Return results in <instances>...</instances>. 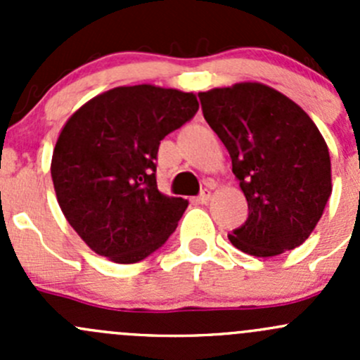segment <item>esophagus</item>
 Returning <instances> with one entry per match:
<instances>
[{
  "label": "esophagus",
  "mask_w": 360,
  "mask_h": 360,
  "mask_svg": "<svg viewBox=\"0 0 360 360\" xmlns=\"http://www.w3.org/2000/svg\"><path fill=\"white\" fill-rule=\"evenodd\" d=\"M209 198H210V191L205 188V190H202V193L198 195L197 198H195V202H198V203H207V202H209Z\"/></svg>",
  "instance_id": "esophagus-1"
}]
</instances>
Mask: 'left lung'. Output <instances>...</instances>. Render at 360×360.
<instances>
[{"mask_svg":"<svg viewBox=\"0 0 360 360\" xmlns=\"http://www.w3.org/2000/svg\"><path fill=\"white\" fill-rule=\"evenodd\" d=\"M198 97L248 198L249 217L228 235L231 244L257 257L303 244L333 191L331 158L317 125L263 83H237Z\"/></svg>","mask_w":360,"mask_h":360,"instance_id":"obj_1","label":"left lung"}]
</instances>
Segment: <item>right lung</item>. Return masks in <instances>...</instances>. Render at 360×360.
Returning <instances> with one entry per match:
<instances>
[{
	"instance_id": "1",
	"label": "right lung",
	"mask_w": 360,
	"mask_h": 360,
	"mask_svg": "<svg viewBox=\"0 0 360 360\" xmlns=\"http://www.w3.org/2000/svg\"><path fill=\"white\" fill-rule=\"evenodd\" d=\"M197 111L195 94L134 85L94 97L68 120L50 170L68 223L94 252L137 263L174 233L188 200L160 193L155 160L160 141Z\"/></svg>"
}]
</instances>
